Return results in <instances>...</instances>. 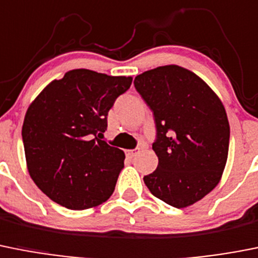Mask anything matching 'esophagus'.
Listing matches in <instances>:
<instances>
[{
    "mask_svg": "<svg viewBox=\"0 0 258 258\" xmlns=\"http://www.w3.org/2000/svg\"><path fill=\"white\" fill-rule=\"evenodd\" d=\"M139 152V148H137V150H131V151H126V155L129 156V157H134V156L137 155V153Z\"/></svg>",
    "mask_w": 258,
    "mask_h": 258,
    "instance_id": "34e87169",
    "label": "esophagus"
}]
</instances>
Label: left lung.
Segmentation results:
<instances>
[{"instance_id": "left-lung-1", "label": "left lung", "mask_w": 258, "mask_h": 258, "mask_svg": "<svg viewBox=\"0 0 258 258\" xmlns=\"http://www.w3.org/2000/svg\"><path fill=\"white\" fill-rule=\"evenodd\" d=\"M134 87L156 124L158 165L145 184L170 206H190L219 184L225 169L230 126L224 105L198 75L178 65L137 75Z\"/></svg>"}]
</instances>
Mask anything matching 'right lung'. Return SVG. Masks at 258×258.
I'll return each instance as SVG.
<instances>
[{
	"instance_id": "right-lung-1",
	"label": "right lung",
	"mask_w": 258,
	"mask_h": 258,
	"mask_svg": "<svg viewBox=\"0 0 258 258\" xmlns=\"http://www.w3.org/2000/svg\"><path fill=\"white\" fill-rule=\"evenodd\" d=\"M132 80L70 70L30 103L21 131L28 171L53 202L86 210L112 195L125 155L101 138L108 111Z\"/></svg>"
}]
</instances>
